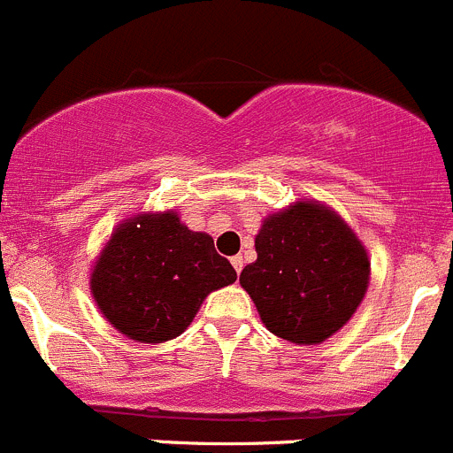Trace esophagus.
Segmentation results:
<instances>
[{
	"mask_svg": "<svg viewBox=\"0 0 453 453\" xmlns=\"http://www.w3.org/2000/svg\"><path fill=\"white\" fill-rule=\"evenodd\" d=\"M231 264H233V268H235V273H242V266H244V259H242V255H235V257H231Z\"/></svg>",
	"mask_w": 453,
	"mask_h": 453,
	"instance_id": "1",
	"label": "esophagus"
}]
</instances>
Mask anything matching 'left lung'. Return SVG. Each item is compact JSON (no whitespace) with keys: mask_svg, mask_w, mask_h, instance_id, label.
Instances as JSON below:
<instances>
[{"mask_svg":"<svg viewBox=\"0 0 453 453\" xmlns=\"http://www.w3.org/2000/svg\"><path fill=\"white\" fill-rule=\"evenodd\" d=\"M257 259L240 284L264 326L293 343H321L364 299L368 253L346 222L315 203L268 216L255 237Z\"/></svg>","mask_w":453,"mask_h":453,"instance_id":"1","label":"left lung"}]
</instances>
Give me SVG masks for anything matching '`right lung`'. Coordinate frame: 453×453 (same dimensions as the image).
I'll list each match as a JSON object with an SVG mask.
<instances>
[{
	"instance_id": "1",
	"label": "right lung",
	"mask_w": 453,
	"mask_h": 453,
	"mask_svg": "<svg viewBox=\"0 0 453 453\" xmlns=\"http://www.w3.org/2000/svg\"><path fill=\"white\" fill-rule=\"evenodd\" d=\"M235 280V268L211 237L189 231L167 211L136 216L116 228L89 284L119 333L160 343L185 333L204 297Z\"/></svg>"
}]
</instances>
